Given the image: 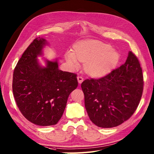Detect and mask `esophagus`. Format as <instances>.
I'll return each instance as SVG.
<instances>
[{
	"mask_svg": "<svg viewBox=\"0 0 154 154\" xmlns=\"http://www.w3.org/2000/svg\"><path fill=\"white\" fill-rule=\"evenodd\" d=\"M77 79H78V83H79L80 84L82 83V82L84 81V78L82 77H81V76H78L77 77Z\"/></svg>",
	"mask_w": 154,
	"mask_h": 154,
	"instance_id": "obj_1",
	"label": "esophagus"
}]
</instances>
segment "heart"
<instances>
[{"instance_id": "1", "label": "heart", "mask_w": 154, "mask_h": 154, "mask_svg": "<svg viewBox=\"0 0 154 154\" xmlns=\"http://www.w3.org/2000/svg\"><path fill=\"white\" fill-rule=\"evenodd\" d=\"M66 62L72 68L84 63V70L88 75L100 78L110 74L120 60V54L107 43L94 39H84L73 45V53L65 54Z\"/></svg>"}]
</instances>
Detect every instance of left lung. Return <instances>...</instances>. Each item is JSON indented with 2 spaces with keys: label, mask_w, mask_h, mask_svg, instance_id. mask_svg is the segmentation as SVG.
Listing matches in <instances>:
<instances>
[{
  "label": "left lung",
  "mask_w": 154,
  "mask_h": 154,
  "mask_svg": "<svg viewBox=\"0 0 154 154\" xmlns=\"http://www.w3.org/2000/svg\"><path fill=\"white\" fill-rule=\"evenodd\" d=\"M143 86L140 64L129 51L125 63L120 67L100 79H88L82 83L90 119L101 128L120 125L138 107Z\"/></svg>",
  "instance_id": "left-lung-1"
}]
</instances>
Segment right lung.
<instances>
[{
	"instance_id": "right-lung-1",
	"label": "right lung",
	"mask_w": 154,
	"mask_h": 154,
	"mask_svg": "<svg viewBox=\"0 0 154 154\" xmlns=\"http://www.w3.org/2000/svg\"><path fill=\"white\" fill-rule=\"evenodd\" d=\"M49 43L37 37L23 53L14 68L12 91L16 104L24 117L39 126L56 125L65 109L70 94L78 87L76 74L59 68L56 59H44L40 64L38 57Z\"/></svg>"
}]
</instances>
